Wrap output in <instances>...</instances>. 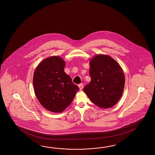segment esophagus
<instances>
[{"mask_svg": "<svg viewBox=\"0 0 155 155\" xmlns=\"http://www.w3.org/2000/svg\"><path fill=\"white\" fill-rule=\"evenodd\" d=\"M83 86H84V84H79V87L80 91H81V90H82V88H83Z\"/></svg>", "mask_w": 155, "mask_h": 155, "instance_id": "obj_1", "label": "esophagus"}]
</instances>
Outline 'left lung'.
I'll use <instances>...</instances> for the list:
<instances>
[{"mask_svg":"<svg viewBox=\"0 0 155 155\" xmlns=\"http://www.w3.org/2000/svg\"><path fill=\"white\" fill-rule=\"evenodd\" d=\"M91 81L84 91L101 109L115 105L124 91L125 78L122 68L108 55L96 54L90 60Z\"/></svg>","mask_w":155,"mask_h":155,"instance_id":"1","label":"left lung"}]
</instances>
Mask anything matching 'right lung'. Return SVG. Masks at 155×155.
Segmentation results:
<instances>
[{
  "label": "right lung",
  "instance_id": "right-lung-1",
  "mask_svg": "<svg viewBox=\"0 0 155 155\" xmlns=\"http://www.w3.org/2000/svg\"><path fill=\"white\" fill-rule=\"evenodd\" d=\"M65 66L61 57L49 56L39 64L34 73L35 94L40 104L50 112L64 111L79 90L65 73Z\"/></svg>",
  "mask_w": 155,
  "mask_h": 155
}]
</instances>
